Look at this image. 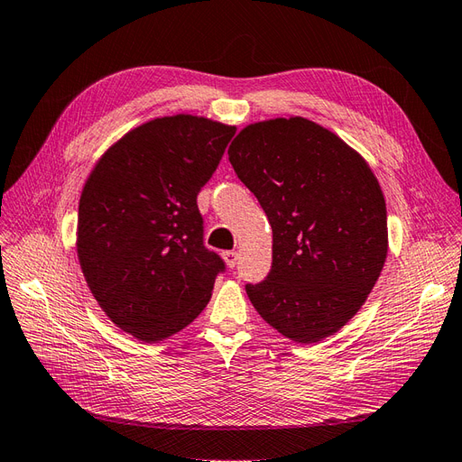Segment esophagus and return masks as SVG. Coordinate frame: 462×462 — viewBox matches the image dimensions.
<instances>
[{
	"label": "esophagus",
	"instance_id": "esophagus-1",
	"mask_svg": "<svg viewBox=\"0 0 462 462\" xmlns=\"http://www.w3.org/2000/svg\"><path fill=\"white\" fill-rule=\"evenodd\" d=\"M221 256L229 268H236V264H239V253L236 251H223Z\"/></svg>",
	"mask_w": 462,
	"mask_h": 462
}]
</instances>
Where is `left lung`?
<instances>
[{
    "instance_id": "1",
    "label": "left lung",
    "mask_w": 462,
    "mask_h": 462,
    "mask_svg": "<svg viewBox=\"0 0 462 462\" xmlns=\"http://www.w3.org/2000/svg\"><path fill=\"white\" fill-rule=\"evenodd\" d=\"M227 153L272 226V268L245 285L248 299L285 338H327L365 303L384 264L375 174L338 135L301 116L251 124Z\"/></svg>"
}]
</instances>
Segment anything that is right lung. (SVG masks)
Masks as SVG:
<instances>
[{"instance_id":"1","label":"right lung","mask_w":462,"mask_h":462,"mask_svg":"<svg viewBox=\"0 0 462 462\" xmlns=\"http://www.w3.org/2000/svg\"><path fill=\"white\" fill-rule=\"evenodd\" d=\"M235 126L190 115L128 132L83 186L78 256L110 320L143 342L182 330L208 305L226 262L204 245L198 192Z\"/></svg>"}]
</instances>
